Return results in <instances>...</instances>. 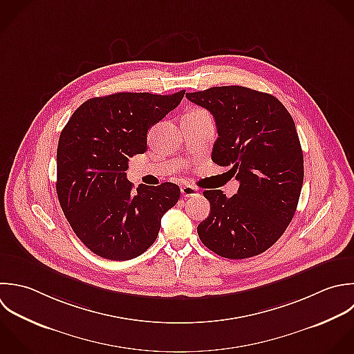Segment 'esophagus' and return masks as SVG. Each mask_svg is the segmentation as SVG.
<instances>
[{
  "label": "esophagus",
  "instance_id": "obj_1",
  "mask_svg": "<svg viewBox=\"0 0 354 354\" xmlns=\"http://www.w3.org/2000/svg\"><path fill=\"white\" fill-rule=\"evenodd\" d=\"M180 193L183 197H194V196H197V189L192 185H183L180 187Z\"/></svg>",
  "mask_w": 354,
  "mask_h": 354
}]
</instances>
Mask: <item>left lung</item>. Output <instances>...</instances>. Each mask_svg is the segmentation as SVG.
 Returning a JSON list of instances; mask_svg holds the SVG:
<instances>
[{"mask_svg": "<svg viewBox=\"0 0 354 354\" xmlns=\"http://www.w3.org/2000/svg\"><path fill=\"white\" fill-rule=\"evenodd\" d=\"M186 97L215 118L212 161L232 167L237 194L205 190L211 212L197 233L203 244L229 259L265 252L286 232L304 183V153L295 122L270 93L229 85L189 92Z\"/></svg>", "mask_w": 354, "mask_h": 354, "instance_id": "8db88e82", "label": "left lung"}]
</instances>
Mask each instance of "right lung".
<instances>
[{
    "label": "right lung",
    "mask_w": 354,
    "mask_h": 354,
    "mask_svg": "<svg viewBox=\"0 0 354 354\" xmlns=\"http://www.w3.org/2000/svg\"><path fill=\"white\" fill-rule=\"evenodd\" d=\"M172 95L118 92L82 103L63 128L56 193L82 244L100 258L128 261L156 241L161 218L180 196L178 185H140L127 179L128 161L147 147V131L183 99Z\"/></svg>",
    "instance_id": "1"
}]
</instances>
